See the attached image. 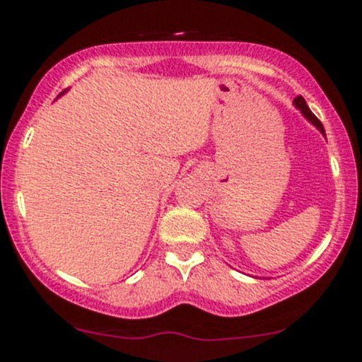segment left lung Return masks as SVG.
I'll return each mask as SVG.
<instances>
[{"instance_id": "left-lung-1", "label": "left lung", "mask_w": 362, "mask_h": 362, "mask_svg": "<svg viewBox=\"0 0 362 362\" xmlns=\"http://www.w3.org/2000/svg\"><path fill=\"white\" fill-rule=\"evenodd\" d=\"M294 105H296V108H298V110H301L303 115H305L306 119H308L310 122H312L313 126H315L317 129H319L320 133H322L324 136H326V133H324V126H322V122H320V120L317 119L315 115H313L312 110H310V108H308V105H306L305 98H303V96H298V98H294Z\"/></svg>"}]
</instances>
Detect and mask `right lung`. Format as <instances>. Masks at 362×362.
I'll list each match as a JSON object with an SVG mask.
<instances>
[{"label": "right lung", "mask_w": 362, "mask_h": 362, "mask_svg": "<svg viewBox=\"0 0 362 362\" xmlns=\"http://www.w3.org/2000/svg\"><path fill=\"white\" fill-rule=\"evenodd\" d=\"M64 93H66V90H64ZM61 94H63V93H61Z\"/></svg>", "instance_id": "obj_1"}]
</instances>
